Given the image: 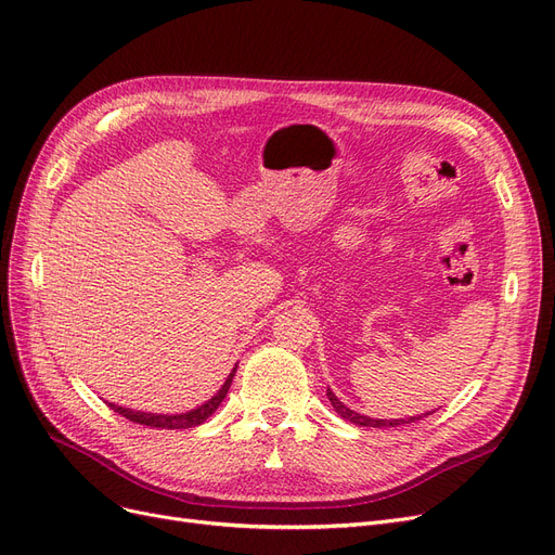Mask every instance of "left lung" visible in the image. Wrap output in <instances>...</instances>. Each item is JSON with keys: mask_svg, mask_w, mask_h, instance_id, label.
Returning a JSON list of instances; mask_svg holds the SVG:
<instances>
[{"mask_svg": "<svg viewBox=\"0 0 555 555\" xmlns=\"http://www.w3.org/2000/svg\"><path fill=\"white\" fill-rule=\"evenodd\" d=\"M327 398H330V403H332V408L337 410V414L341 416V418H346V421H350V424H354V426H364V428H396V426H403V424H414V421H418V418H424L426 414H430V412H426L424 416H410V418H371V416H364V414H358L354 410H350V408H346L339 398L335 396V391H332L330 387H327Z\"/></svg>", "mask_w": 555, "mask_h": 555, "instance_id": "1", "label": "left lung"}]
</instances>
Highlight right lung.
I'll list each match as a JSON object with an SVG mask.
<instances>
[{
    "label": "right lung",
    "mask_w": 555,
    "mask_h": 555,
    "mask_svg": "<svg viewBox=\"0 0 555 555\" xmlns=\"http://www.w3.org/2000/svg\"><path fill=\"white\" fill-rule=\"evenodd\" d=\"M236 373V366L232 369V373L228 375V380L223 383V387H220L209 401H205L203 405H197L189 412H180V414H154V412H139V410H129V408H120L116 403H108V408L122 414L125 418L134 421V424H141V426H150V428H168V430H180V428H195L201 426L203 421H207L216 410L218 405L223 403V398L228 396V389L232 385V378Z\"/></svg>",
    "instance_id": "obj_1"
}]
</instances>
